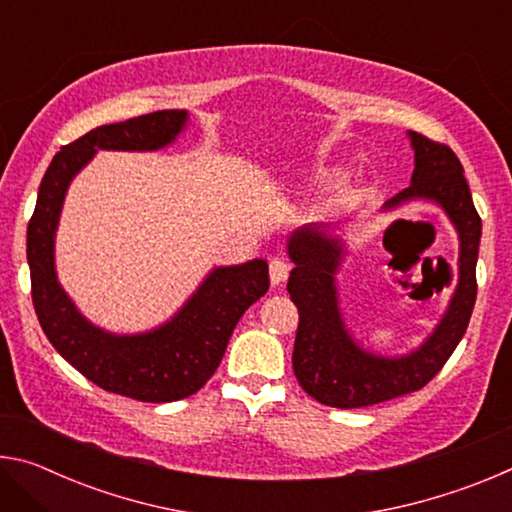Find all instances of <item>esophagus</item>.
I'll list each match as a JSON object with an SVG mask.
<instances>
[{
    "label": "esophagus",
    "instance_id": "1",
    "mask_svg": "<svg viewBox=\"0 0 512 512\" xmlns=\"http://www.w3.org/2000/svg\"><path fill=\"white\" fill-rule=\"evenodd\" d=\"M291 266L284 262V259H271V264H268V275H271V284H282L284 280L289 277Z\"/></svg>",
    "mask_w": 512,
    "mask_h": 512
}]
</instances>
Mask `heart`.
Here are the masks:
<instances>
[{"instance_id": "heart-1", "label": "heart", "mask_w": 512, "mask_h": 512, "mask_svg": "<svg viewBox=\"0 0 512 512\" xmlns=\"http://www.w3.org/2000/svg\"><path fill=\"white\" fill-rule=\"evenodd\" d=\"M336 178H339V169H332V171H323V173H320V176L316 178L318 180V183H334V180Z\"/></svg>"}]
</instances>
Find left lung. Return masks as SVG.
Masks as SVG:
<instances>
[{
  "instance_id": "1",
  "label": "left lung",
  "mask_w": 512,
  "mask_h": 512,
  "mask_svg": "<svg viewBox=\"0 0 512 512\" xmlns=\"http://www.w3.org/2000/svg\"><path fill=\"white\" fill-rule=\"evenodd\" d=\"M415 169L411 185L386 201L393 212L413 201L436 203L458 235V282L447 311L418 348L384 357L359 345L339 307L336 273L348 255L343 239L325 225H305L287 241L293 262L287 291L300 323L293 345V372L316 402L336 409H359L420 391L452 357L470 323L476 300V257L481 219L474 210L463 164L445 144L409 131Z\"/></svg>"
}]
</instances>
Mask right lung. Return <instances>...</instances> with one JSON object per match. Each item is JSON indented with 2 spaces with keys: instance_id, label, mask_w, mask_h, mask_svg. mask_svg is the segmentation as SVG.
I'll list each match as a JSON object with an SVG mask.
<instances>
[{
  "instance_id": "obj_1",
  "label": "right lung",
  "mask_w": 512,
  "mask_h": 512,
  "mask_svg": "<svg viewBox=\"0 0 512 512\" xmlns=\"http://www.w3.org/2000/svg\"><path fill=\"white\" fill-rule=\"evenodd\" d=\"M187 110H158L99 126L60 149L42 178L27 228L33 307L60 357L108 393L140 402H176L214 375L244 311L268 291L266 259L216 266L167 323L115 334L85 318L60 287L56 230L67 189L97 151H158L176 142Z\"/></svg>"
}]
</instances>
